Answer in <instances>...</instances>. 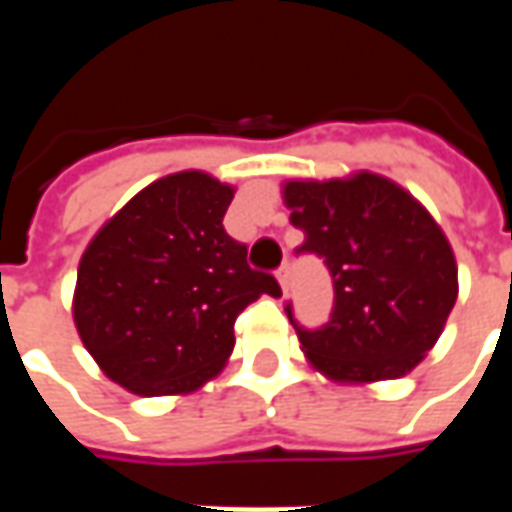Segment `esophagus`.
Listing matches in <instances>:
<instances>
[{"mask_svg":"<svg viewBox=\"0 0 512 512\" xmlns=\"http://www.w3.org/2000/svg\"><path fill=\"white\" fill-rule=\"evenodd\" d=\"M288 277H290V268L288 266L279 268L277 279H279V285H282V290H288Z\"/></svg>","mask_w":512,"mask_h":512,"instance_id":"obj_1","label":"esophagus"}]
</instances>
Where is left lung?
<instances>
[{
    "label": "left lung",
    "mask_w": 512,
    "mask_h": 512,
    "mask_svg": "<svg viewBox=\"0 0 512 512\" xmlns=\"http://www.w3.org/2000/svg\"><path fill=\"white\" fill-rule=\"evenodd\" d=\"M282 200L304 233L299 252L323 257L334 282L332 318L321 329H301L285 307L307 362L337 384L411 373L458 299L455 255L428 208L367 169L285 180Z\"/></svg>",
    "instance_id": "8db88e82"
}]
</instances>
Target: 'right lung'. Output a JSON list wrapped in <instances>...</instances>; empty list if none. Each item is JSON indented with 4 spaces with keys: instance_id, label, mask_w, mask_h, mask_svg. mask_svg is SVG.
Returning a JSON list of instances; mask_svg holds the SVG:
<instances>
[{
    "instance_id": "obj_1",
    "label": "right lung",
    "mask_w": 512,
    "mask_h": 512,
    "mask_svg": "<svg viewBox=\"0 0 512 512\" xmlns=\"http://www.w3.org/2000/svg\"><path fill=\"white\" fill-rule=\"evenodd\" d=\"M235 189L200 169L153 180L79 260L73 323L106 378L142 397L189 395L233 354L235 318L277 279L224 233Z\"/></svg>"
}]
</instances>
